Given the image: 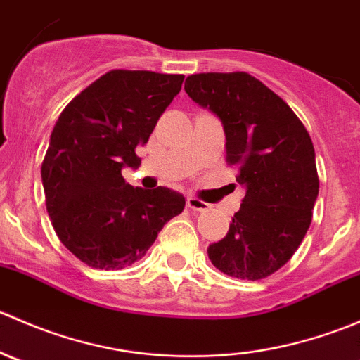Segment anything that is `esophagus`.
<instances>
[{"label": "esophagus", "mask_w": 360, "mask_h": 360, "mask_svg": "<svg viewBox=\"0 0 360 360\" xmlns=\"http://www.w3.org/2000/svg\"><path fill=\"white\" fill-rule=\"evenodd\" d=\"M186 205H188V209L197 210V212H203V210L209 209V203H205L197 197H188L186 198Z\"/></svg>", "instance_id": "obj_1"}]
</instances>
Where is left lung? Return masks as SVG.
<instances>
[{
	"label": "left lung",
	"instance_id": "obj_1",
	"mask_svg": "<svg viewBox=\"0 0 360 360\" xmlns=\"http://www.w3.org/2000/svg\"><path fill=\"white\" fill-rule=\"evenodd\" d=\"M188 96L221 120L226 162L245 190L226 237L207 249L230 277L259 281L284 266L311 223L319 195L315 150L294 111L249 72H200Z\"/></svg>",
	"mask_w": 360,
	"mask_h": 360
}]
</instances>
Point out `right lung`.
<instances>
[{
    "label": "right lung",
    "instance_id": "obj_1",
    "mask_svg": "<svg viewBox=\"0 0 360 360\" xmlns=\"http://www.w3.org/2000/svg\"><path fill=\"white\" fill-rule=\"evenodd\" d=\"M183 75L112 69L64 108L41 163L46 210L57 237L85 264L122 270L146 254L184 197L169 188L125 183L123 167L141 165L162 112Z\"/></svg>",
    "mask_w": 360,
    "mask_h": 360
}]
</instances>
